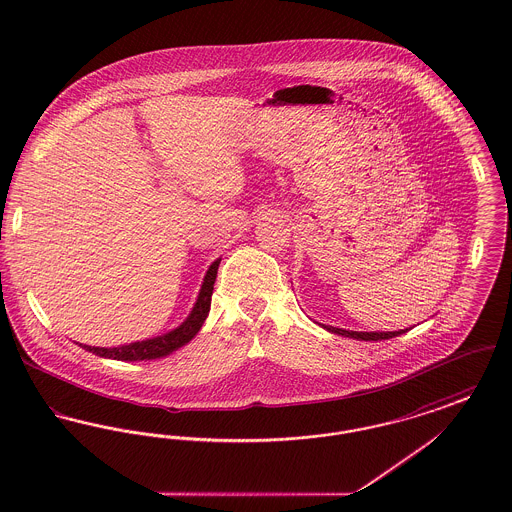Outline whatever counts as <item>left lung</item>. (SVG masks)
<instances>
[{
    "label": "left lung",
    "instance_id": "8db88e82",
    "mask_svg": "<svg viewBox=\"0 0 512 512\" xmlns=\"http://www.w3.org/2000/svg\"><path fill=\"white\" fill-rule=\"evenodd\" d=\"M328 332H334V334H340L345 338H355V340L365 341H378V340H390L395 338L399 334H403L405 330H399V332H353V330H343V328H334V326H324Z\"/></svg>",
    "mask_w": 512,
    "mask_h": 512
}]
</instances>
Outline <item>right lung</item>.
Here are the masks:
<instances>
[{"label": "right lung", "mask_w": 512, "mask_h": 512, "mask_svg": "<svg viewBox=\"0 0 512 512\" xmlns=\"http://www.w3.org/2000/svg\"><path fill=\"white\" fill-rule=\"evenodd\" d=\"M219 265L220 259H217L207 270L192 315L186 318L176 330H172L165 336L153 338V340L136 341V343L121 345V347H90V345H82V343H80V347L90 353H96L99 357L117 359V361H149V359H159V357H165L172 351H176L178 347H182L192 340L199 332V328L203 326L207 313H209V307H211V295H213V286L217 280Z\"/></svg>", "instance_id": "right-lung-1"}]
</instances>
